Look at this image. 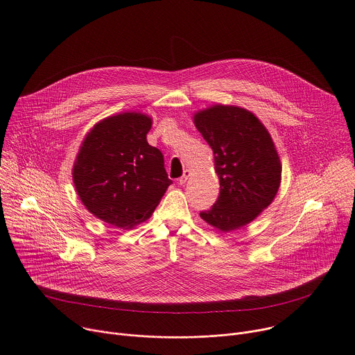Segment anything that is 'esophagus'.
<instances>
[{
    "label": "esophagus",
    "mask_w": 355,
    "mask_h": 355,
    "mask_svg": "<svg viewBox=\"0 0 355 355\" xmlns=\"http://www.w3.org/2000/svg\"><path fill=\"white\" fill-rule=\"evenodd\" d=\"M189 175H191V171H189V170H185V171H184V174L178 178V184H180V185H184V184L188 181Z\"/></svg>",
    "instance_id": "1"
}]
</instances>
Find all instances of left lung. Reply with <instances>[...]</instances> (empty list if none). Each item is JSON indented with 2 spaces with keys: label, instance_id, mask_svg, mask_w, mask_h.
<instances>
[{
  "label": "left lung",
  "instance_id": "left-lung-1",
  "mask_svg": "<svg viewBox=\"0 0 355 355\" xmlns=\"http://www.w3.org/2000/svg\"><path fill=\"white\" fill-rule=\"evenodd\" d=\"M193 123L214 153L220 195L202 211L209 225L230 232L248 225L275 199L282 164L260 119L235 105H213L193 114Z\"/></svg>",
  "mask_w": 355,
  "mask_h": 355
}]
</instances>
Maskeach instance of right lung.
Returning a JSON list of instances; mask_svg holds the SVG:
<instances>
[{
  "mask_svg": "<svg viewBox=\"0 0 355 355\" xmlns=\"http://www.w3.org/2000/svg\"><path fill=\"white\" fill-rule=\"evenodd\" d=\"M152 119L124 112L98 121L85 135L73 164V182L85 209L117 228L146 221L171 180L162 152L146 134Z\"/></svg>",
  "mask_w": 355,
  "mask_h": 355,
  "instance_id": "1",
  "label": "right lung"
}]
</instances>
